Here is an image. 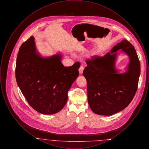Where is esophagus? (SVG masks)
<instances>
[{"label":"esophagus","mask_w":149,"mask_h":149,"mask_svg":"<svg viewBox=\"0 0 149 149\" xmlns=\"http://www.w3.org/2000/svg\"><path fill=\"white\" fill-rule=\"evenodd\" d=\"M84 69V67H83V65H81V66H80V68H79V74H83Z\"/></svg>","instance_id":"1"}]
</instances>
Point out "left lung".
Instances as JSON below:
<instances>
[{"instance_id":"1","label":"left lung","mask_w":149,"mask_h":149,"mask_svg":"<svg viewBox=\"0 0 149 149\" xmlns=\"http://www.w3.org/2000/svg\"><path fill=\"white\" fill-rule=\"evenodd\" d=\"M121 49L130 57L128 71L117 74L114 63ZM111 54L87 59L83 71L86 79L88 101L94 113L111 116L124 109L134 98L138 88L140 63L134 46L126 40L114 46Z\"/></svg>"}]
</instances>
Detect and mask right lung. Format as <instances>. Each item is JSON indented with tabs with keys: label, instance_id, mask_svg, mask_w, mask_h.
<instances>
[{
	"label": "right lung",
	"instance_id": "1",
	"mask_svg": "<svg viewBox=\"0 0 149 149\" xmlns=\"http://www.w3.org/2000/svg\"><path fill=\"white\" fill-rule=\"evenodd\" d=\"M61 56H40L33 36L23 43L15 66L17 84L29 104L43 114L56 113L66 104L68 93L79 76L80 64L64 66Z\"/></svg>",
	"mask_w": 149,
	"mask_h": 149
}]
</instances>
